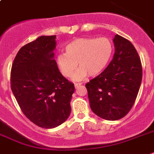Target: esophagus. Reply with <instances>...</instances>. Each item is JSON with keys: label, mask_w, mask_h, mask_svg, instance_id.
<instances>
[{"label": "esophagus", "mask_w": 154, "mask_h": 154, "mask_svg": "<svg viewBox=\"0 0 154 154\" xmlns=\"http://www.w3.org/2000/svg\"><path fill=\"white\" fill-rule=\"evenodd\" d=\"M81 85H82V83H80V82H78V83H75V87L77 89V88H79V87Z\"/></svg>", "instance_id": "34e87169"}]
</instances>
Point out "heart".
<instances>
[{
    "instance_id": "b5f03b06",
    "label": "heart",
    "mask_w": 154,
    "mask_h": 154,
    "mask_svg": "<svg viewBox=\"0 0 154 154\" xmlns=\"http://www.w3.org/2000/svg\"><path fill=\"white\" fill-rule=\"evenodd\" d=\"M113 51L111 40L105 37L80 38L65 46V53L57 57V63L63 76L71 77L79 64V69L73 75L74 80H81L87 75L96 76L107 67Z\"/></svg>"
}]
</instances>
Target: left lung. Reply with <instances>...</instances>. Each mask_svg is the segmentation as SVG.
Wrapping results in <instances>:
<instances>
[{
  "instance_id": "8db88e82",
  "label": "left lung",
  "mask_w": 154,
  "mask_h": 154,
  "mask_svg": "<svg viewBox=\"0 0 154 154\" xmlns=\"http://www.w3.org/2000/svg\"><path fill=\"white\" fill-rule=\"evenodd\" d=\"M115 54L101 74L86 84L90 106L99 117L117 120L129 112L143 78L138 52L128 39L115 35Z\"/></svg>"
}]
</instances>
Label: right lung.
I'll return each mask as SVG.
<instances>
[{"instance_id":"obj_1","label":"right lung","mask_w":154,"mask_h":154,"mask_svg":"<svg viewBox=\"0 0 154 154\" xmlns=\"http://www.w3.org/2000/svg\"><path fill=\"white\" fill-rule=\"evenodd\" d=\"M56 35L41 36L23 45L11 70V89L26 117L37 126L53 128L70 116L75 86L60 72L53 57Z\"/></svg>"}]
</instances>
